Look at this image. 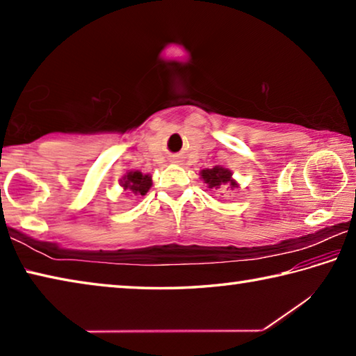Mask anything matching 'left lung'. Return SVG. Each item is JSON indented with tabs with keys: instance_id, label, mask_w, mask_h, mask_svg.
Wrapping results in <instances>:
<instances>
[{
	"instance_id": "obj_1",
	"label": "left lung",
	"mask_w": 356,
	"mask_h": 356,
	"mask_svg": "<svg viewBox=\"0 0 356 356\" xmlns=\"http://www.w3.org/2000/svg\"><path fill=\"white\" fill-rule=\"evenodd\" d=\"M231 171L225 170V168L215 166L212 170H202L201 171V177L204 179V182L209 185V188H220V186L229 185L231 188L237 186V184L231 179Z\"/></svg>"
}]
</instances>
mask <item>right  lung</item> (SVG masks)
Segmentation results:
<instances>
[{"mask_svg":"<svg viewBox=\"0 0 356 356\" xmlns=\"http://www.w3.org/2000/svg\"><path fill=\"white\" fill-rule=\"evenodd\" d=\"M120 184H122L124 190H130L135 196H144L149 191L150 185H152V179L140 171H131L122 179Z\"/></svg>","mask_w":356,"mask_h":356,"instance_id":"1","label":"right lung"}]
</instances>
